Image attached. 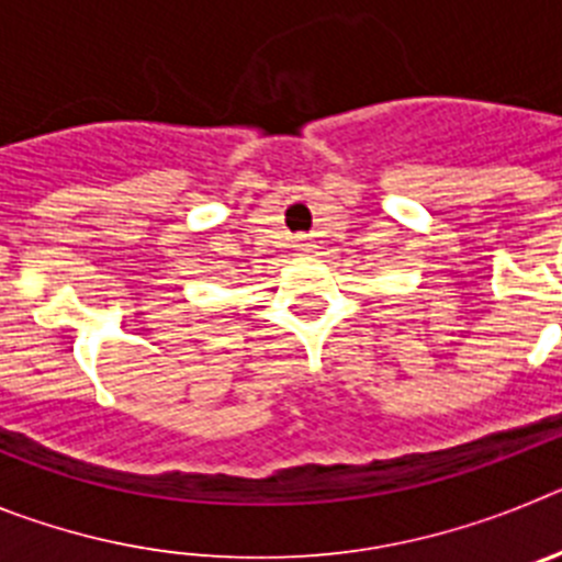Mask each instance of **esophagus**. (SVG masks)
Wrapping results in <instances>:
<instances>
[{
	"label": "esophagus",
	"mask_w": 562,
	"mask_h": 562,
	"mask_svg": "<svg viewBox=\"0 0 562 562\" xmlns=\"http://www.w3.org/2000/svg\"><path fill=\"white\" fill-rule=\"evenodd\" d=\"M292 247H295V252H310L312 250V241L306 236H297L295 245H292Z\"/></svg>",
	"instance_id": "obj_1"
}]
</instances>
